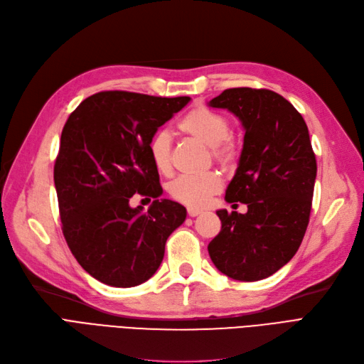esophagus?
I'll return each instance as SVG.
<instances>
[{
  "mask_svg": "<svg viewBox=\"0 0 364 364\" xmlns=\"http://www.w3.org/2000/svg\"><path fill=\"white\" fill-rule=\"evenodd\" d=\"M200 213H203V211H200V210H198V208H187V214H189V216L191 218H196V216H199V214Z\"/></svg>",
  "mask_w": 364,
  "mask_h": 364,
  "instance_id": "esophagus-1",
  "label": "esophagus"
}]
</instances>
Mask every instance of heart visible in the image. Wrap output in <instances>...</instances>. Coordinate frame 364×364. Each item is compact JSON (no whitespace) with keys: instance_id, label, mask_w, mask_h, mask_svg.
Segmentation results:
<instances>
[{"instance_id":"heart-1","label":"heart","mask_w":364,"mask_h":364,"mask_svg":"<svg viewBox=\"0 0 364 364\" xmlns=\"http://www.w3.org/2000/svg\"><path fill=\"white\" fill-rule=\"evenodd\" d=\"M178 130L205 146H210L211 159L222 168L230 169L240 159V146L230 136L231 124L223 114L207 106H196L187 112L178 123ZM150 156L156 169L168 175L172 171V142L169 133L159 132L150 141ZM222 189V178L218 172L203 175H184L169 184L172 199L187 207H204L213 195Z\"/></svg>"}]
</instances>
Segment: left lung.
<instances>
[{"mask_svg": "<svg viewBox=\"0 0 364 364\" xmlns=\"http://www.w3.org/2000/svg\"><path fill=\"white\" fill-rule=\"evenodd\" d=\"M210 106L231 111L246 130L225 199L247 204L246 214L218 211L222 230L210 241V258L228 277L261 280L292 259L307 230L316 178L309 130L272 90L230 88Z\"/></svg>", "mask_w": 364, "mask_h": 364, "instance_id": "obj_1", "label": "left lung"}]
</instances>
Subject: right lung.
Listing matches in <instances>:
<instances>
[{
  "label": "right lung",
  "instance_id": "1",
  "mask_svg": "<svg viewBox=\"0 0 364 364\" xmlns=\"http://www.w3.org/2000/svg\"><path fill=\"white\" fill-rule=\"evenodd\" d=\"M191 97L100 91L67 118L53 166L61 230L73 257L102 284L130 288L150 279L186 208L161 195L150 141ZM139 193L155 198L132 209Z\"/></svg>",
  "mask_w": 364,
  "mask_h": 364
}]
</instances>
